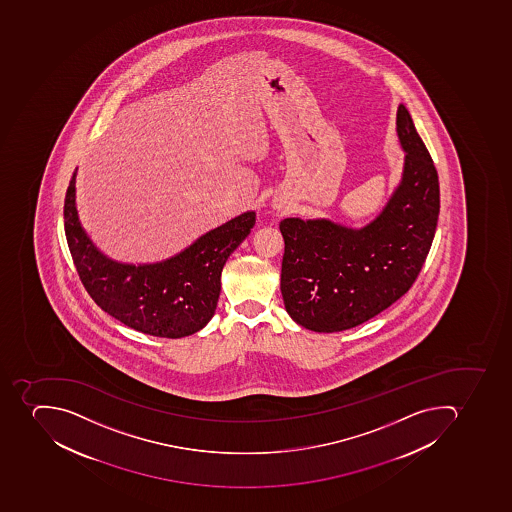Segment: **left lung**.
<instances>
[{
	"instance_id": "left-lung-1",
	"label": "left lung",
	"mask_w": 512,
	"mask_h": 512,
	"mask_svg": "<svg viewBox=\"0 0 512 512\" xmlns=\"http://www.w3.org/2000/svg\"><path fill=\"white\" fill-rule=\"evenodd\" d=\"M395 125L402 178L373 221L359 229L325 218L280 222V290L286 312L307 330H349L383 312L410 290L431 250L439 176L403 104Z\"/></svg>"
}]
</instances>
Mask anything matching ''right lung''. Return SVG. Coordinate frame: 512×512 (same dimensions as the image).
<instances>
[{"mask_svg": "<svg viewBox=\"0 0 512 512\" xmlns=\"http://www.w3.org/2000/svg\"><path fill=\"white\" fill-rule=\"evenodd\" d=\"M75 182L77 169L65 195V237L97 306L129 328L158 338H184L205 328L218 306L222 267L250 235L256 213L230 219L171 258L129 264L102 253L81 226Z\"/></svg>", "mask_w": 512, "mask_h": 512, "instance_id": "1", "label": "right lung"}]
</instances>
